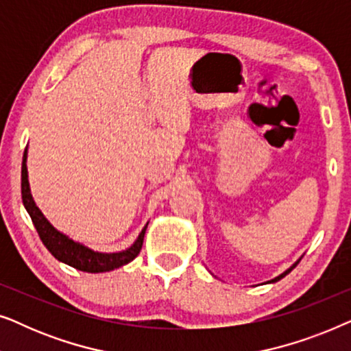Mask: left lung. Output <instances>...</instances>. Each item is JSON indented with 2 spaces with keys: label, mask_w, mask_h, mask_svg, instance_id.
Returning a JSON list of instances; mask_svg holds the SVG:
<instances>
[{
  "label": "left lung",
  "mask_w": 351,
  "mask_h": 351,
  "mask_svg": "<svg viewBox=\"0 0 351 351\" xmlns=\"http://www.w3.org/2000/svg\"><path fill=\"white\" fill-rule=\"evenodd\" d=\"M297 263H299V262H297ZM297 263H294V265H292V267L289 268V270H286L285 273H281V275H280V276H276V278H275V280H271L270 282H276V281H280V280H281V278H285V276L287 275V273H291L292 270H294V268H295V265H297Z\"/></svg>",
  "instance_id": "left-lung-1"
}]
</instances>
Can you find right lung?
I'll list each match as a JSON object with an SVG mask.
<instances>
[{"mask_svg":"<svg viewBox=\"0 0 351 351\" xmlns=\"http://www.w3.org/2000/svg\"><path fill=\"white\" fill-rule=\"evenodd\" d=\"M27 150L25 155H23V162H22V201L25 209L30 214L32 222L35 225L38 234H40L41 241L47 247L52 256H54L57 261L66 263V265L76 268V270L88 271V273H102V271H110L114 270V268H119L126 265L131 261H134L141 252L142 244H143V237H145L147 225L138 234L136 243L132 244L131 247L126 249L123 252H113V254H102V252H94L88 249L83 244L75 243L73 239H70L65 234L52 227V225L47 222V219L43 215L40 209L36 208L35 201L32 198L30 186H28V174H27Z\"/></svg>","mask_w":351,"mask_h":351,"instance_id":"1","label":"right lung"}]
</instances>
